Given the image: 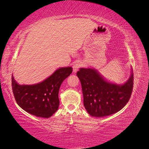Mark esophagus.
<instances>
[{"label": "esophagus", "mask_w": 149, "mask_h": 149, "mask_svg": "<svg viewBox=\"0 0 149 149\" xmlns=\"http://www.w3.org/2000/svg\"><path fill=\"white\" fill-rule=\"evenodd\" d=\"M81 66V64L80 62H75L74 63L73 65V70L74 73H76V71L78 70V69Z\"/></svg>", "instance_id": "esophagus-1"}]
</instances>
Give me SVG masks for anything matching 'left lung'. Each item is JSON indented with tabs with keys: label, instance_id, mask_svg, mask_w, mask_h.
<instances>
[{
	"label": "left lung",
	"instance_id": "obj_1",
	"mask_svg": "<svg viewBox=\"0 0 149 149\" xmlns=\"http://www.w3.org/2000/svg\"><path fill=\"white\" fill-rule=\"evenodd\" d=\"M131 73L127 81L118 85L108 82L96 70L80 68L76 74L81 84L84 106L88 113L100 118L123 109L132 92V70Z\"/></svg>",
	"mask_w": 149,
	"mask_h": 149
}]
</instances>
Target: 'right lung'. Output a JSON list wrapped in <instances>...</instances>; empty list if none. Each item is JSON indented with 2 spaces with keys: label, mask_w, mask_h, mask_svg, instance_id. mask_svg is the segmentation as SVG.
Listing matches in <instances>:
<instances>
[{
  "label": "right lung",
  "mask_w": 149,
  "mask_h": 149,
  "mask_svg": "<svg viewBox=\"0 0 149 149\" xmlns=\"http://www.w3.org/2000/svg\"><path fill=\"white\" fill-rule=\"evenodd\" d=\"M72 71L71 67L60 68L42 82L33 85H20L12 75V91L17 104L35 116L51 117L60 104L58 93L60 86Z\"/></svg>",
  "instance_id": "obj_1"
}]
</instances>
